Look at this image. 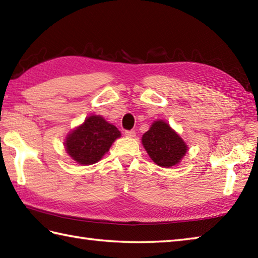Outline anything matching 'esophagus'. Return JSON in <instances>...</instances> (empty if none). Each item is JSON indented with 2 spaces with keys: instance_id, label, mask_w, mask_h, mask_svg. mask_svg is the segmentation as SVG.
<instances>
[{
  "instance_id": "esophagus-1",
  "label": "esophagus",
  "mask_w": 258,
  "mask_h": 258,
  "mask_svg": "<svg viewBox=\"0 0 258 258\" xmlns=\"http://www.w3.org/2000/svg\"><path fill=\"white\" fill-rule=\"evenodd\" d=\"M125 135L127 136V138H135L136 132H135V131H133V130H131V131H125Z\"/></svg>"
}]
</instances>
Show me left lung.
I'll return each instance as SVG.
<instances>
[{
	"instance_id": "left-lung-1",
	"label": "left lung",
	"mask_w": 258,
	"mask_h": 258,
	"mask_svg": "<svg viewBox=\"0 0 258 258\" xmlns=\"http://www.w3.org/2000/svg\"><path fill=\"white\" fill-rule=\"evenodd\" d=\"M142 144L153 162L163 168L180 163L188 145L164 120H155L142 136Z\"/></svg>"
}]
</instances>
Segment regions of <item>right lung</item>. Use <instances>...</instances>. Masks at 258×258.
I'll use <instances>...</instances> for the list:
<instances>
[{"label":"right lung","mask_w":258,"mask_h":258,"mask_svg":"<svg viewBox=\"0 0 258 258\" xmlns=\"http://www.w3.org/2000/svg\"><path fill=\"white\" fill-rule=\"evenodd\" d=\"M120 136L116 126L99 115L88 116L66 138L64 148L70 158L82 165H90L103 158Z\"/></svg>","instance_id":"obj_1"}]
</instances>
